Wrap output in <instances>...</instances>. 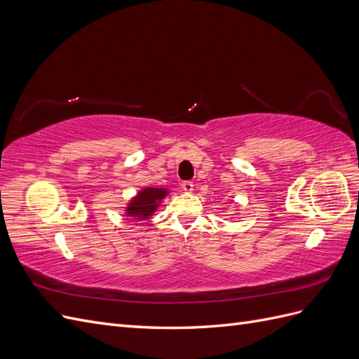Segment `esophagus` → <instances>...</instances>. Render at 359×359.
<instances>
[{
	"label": "esophagus",
	"instance_id": "1",
	"mask_svg": "<svg viewBox=\"0 0 359 359\" xmlns=\"http://www.w3.org/2000/svg\"><path fill=\"white\" fill-rule=\"evenodd\" d=\"M181 186H182V190L184 191H186V193H191L193 191V182H190V181H184L182 184H181Z\"/></svg>",
	"mask_w": 359,
	"mask_h": 359
}]
</instances>
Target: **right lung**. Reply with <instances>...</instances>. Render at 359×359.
I'll list each match as a JSON object with an SVG mask.
<instances>
[{
    "label": "right lung",
    "instance_id": "right-lung-1",
    "mask_svg": "<svg viewBox=\"0 0 359 359\" xmlns=\"http://www.w3.org/2000/svg\"><path fill=\"white\" fill-rule=\"evenodd\" d=\"M170 191L165 187H144L126 205L124 215L136 222L148 220Z\"/></svg>",
    "mask_w": 359,
    "mask_h": 359
}]
</instances>
